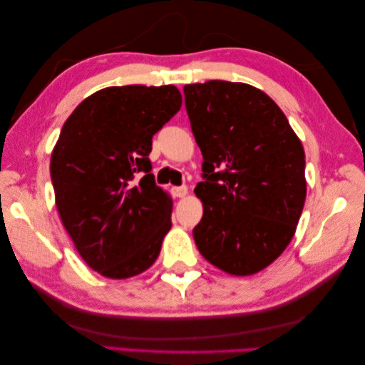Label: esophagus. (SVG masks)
<instances>
[{
    "label": "esophagus",
    "mask_w": 365,
    "mask_h": 365,
    "mask_svg": "<svg viewBox=\"0 0 365 365\" xmlns=\"http://www.w3.org/2000/svg\"><path fill=\"white\" fill-rule=\"evenodd\" d=\"M170 192H173L174 197H185L188 195V188L187 187H173Z\"/></svg>",
    "instance_id": "obj_1"
}]
</instances>
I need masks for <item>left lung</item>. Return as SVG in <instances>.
I'll use <instances>...</instances> for the list:
<instances>
[{"instance_id":"8db88e82","label":"left lung","mask_w":365,"mask_h":365,"mask_svg":"<svg viewBox=\"0 0 365 365\" xmlns=\"http://www.w3.org/2000/svg\"><path fill=\"white\" fill-rule=\"evenodd\" d=\"M185 106L202 152L195 188L204 215L199 252L229 274L273 263L293 238L306 200V157L285 114L245 83L187 84Z\"/></svg>"}]
</instances>
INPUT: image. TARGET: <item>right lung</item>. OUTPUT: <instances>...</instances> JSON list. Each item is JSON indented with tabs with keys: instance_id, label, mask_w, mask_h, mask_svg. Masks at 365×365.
<instances>
[{
	"instance_id": "right-lung-1",
	"label": "right lung",
	"mask_w": 365,
	"mask_h": 365,
	"mask_svg": "<svg viewBox=\"0 0 365 365\" xmlns=\"http://www.w3.org/2000/svg\"><path fill=\"white\" fill-rule=\"evenodd\" d=\"M175 86H113L75 108L51 153L56 207L76 251L111 279L143 273L169 232L173 200L150 173L152 138L180 110Z\"/></svg>"
}]
</instances>
